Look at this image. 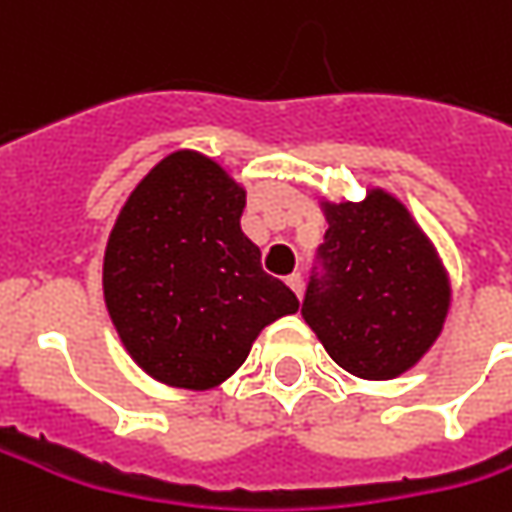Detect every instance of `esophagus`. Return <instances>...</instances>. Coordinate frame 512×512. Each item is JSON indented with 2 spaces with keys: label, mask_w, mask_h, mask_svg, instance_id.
Returning a JSON list of instances; mask_svg holds the SVG:
<instances>
[{
  "label": "esophagus",
  "mask_w": 512,
  "mask_h": 512,
  "mask_svg": "<svg viewBox=\"0 0 512 512\" xmlns=\"http://www.w3.org/2000/svg\"><path fill=\"white\" fill-rule=\"evenodd\" d=\"M285 282H287V287H290V290L296 293V296H302V290H305V282H302V273H290Z\"/></svg>",
  "instance_id": "1"
}]
</instances>
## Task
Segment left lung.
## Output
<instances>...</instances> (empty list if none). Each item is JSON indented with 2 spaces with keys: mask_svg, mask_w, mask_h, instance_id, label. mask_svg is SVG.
<instances>
[{
  "mask_svg": "<svg viewBox=\"0 0 512 512\" xmlns=\"http://www.w3.org/2000/svg\"><path fill=\"white\" fill-rule=\"evenodd\" d=\"M325 216L302 316L347 373L396 379L442 333L447 273L407 207L384 190L325 205Z\"/></svg>",
  "mask_w": 512,
  "mask_h": 512,
  "instance_id": "left-lung-1",
  "label": "left lung"
}]
</instances>
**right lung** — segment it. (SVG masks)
<instances>
[{
    "label": "right lung",
    "instance_id": "1",
    "mask_svg": "<svg viewBox=\"0 0 512 512\" xmlns=\"http://www.w3.org/2000/svg\"><path fill=\"white\" fill-rule=\"evenodd\" d=\"M245 190L202 153L165 156L110 230L105 302L133 362L207 390L245 362L262 327L299 310L242 233Z\"/></svg>",
    "mask_w": 512,
    "mask_h": 512
}]
</instances>
